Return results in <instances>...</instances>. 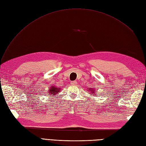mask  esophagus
Returning <instances> with one entry per match:
<instances>
[{"mask_svg":"<svg viewBox=\"0 0 146 146\" xmlns=\"http://www.w3.org/2000/svg\"><path fill=\"white\" fill-rule=\"evenodd\" d=\"M77 83V82L76 81H73V82H71V85H76Z\"/></svg>","mask_w":146,"mask_h":146,"instance_id":"34e87169","label":"esophagus"}]
</instances>
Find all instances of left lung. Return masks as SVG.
<instances>
[{
  "instance_id": "1",
  "label": "left lung",
  "mask_w": 146,
  "mask_h": 146,
  "mask_svg": "<svg viewBox=\"0 0 146 146\" xmlns=\"http://www.w3.org/2000/svg\"><path fill=\"white\" fill-rule=\"evenodd\" d=\"M88 90H89L90 92L91 93V94H94V95H96L95 93H96V90L95 89H93V88H90V89H88Z\"/></svg>"
}]
</instances>
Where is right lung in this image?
<instances>
[{
  "label": "right lung",
  "mask_w": 146,
  "mask_h": 146,
  "mask_svg": "<svg viewBox=\"0 0 146 146\" xmlns=\"http://www.w3.org/2000/svg\"><path fill=\"white\" fill-rule=\"evenodd\" d=\"M60 91V88H57V86H52L50 87V88L49 90H48V93L47 94H50V95L49 96H55L56 94L57 93H59V92Z\"/></svg>",
  "instance_id": "1"
}]
</instances>
